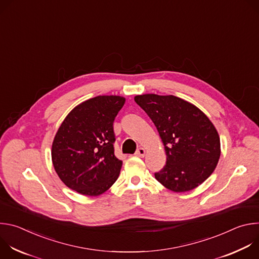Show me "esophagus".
Returning a JSON list of instances; mask_svg holds the SVG:
<instances>
[{"mask_svg":"<svg viewBox=\"0 0 259 259\" xmlns=\"http://www.w3.org/2000/svg\"><path fill=\"white\" fill-rule=\"evenodd\" d=\"M135 155H136L137 157L142 158V157H144V156H145V150L143 149V147H139V149L136 151Z\"/></svg>","mask_w":259,"mask_h":259,"instance_id":"1","label":"esophagus"}]
</instances>
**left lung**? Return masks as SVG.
<instances>
[{
    "instance_id": "obj_1",
    "label": "left lung",
    "mask_w": 259,
    "mask_h": 259,
    "mask_svg": "<svg viewBox=\"0 0 259 259\" xmlns=\"http://www.w3.org/2000/svg\"><path fill=\"white\" fill-rule=\"evenodd\" d=\"M135 102L154 122L167 156L156 179L175 193L189 192L214 171L220 139L212 122L196 105L173 95L143 94Z\"/></svg>"
}]
</instances>
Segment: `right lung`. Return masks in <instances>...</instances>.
<instances>
[{
  "label": "right lung",
  "instance_id": "add662e5",
  "mask_svg": "<svg viewBox=\"0 0 259 259\" xmlns=\"http://www.w3.org/2000/svg\"><path fill=\"white\" fill-rule=\"evenodd\" d=\"M124 103L122 96H96L77 105L63 120L51 156L67 188L95 197L116 182L123 162L115 156L113 124Z\"/></svg>",
  "mask_w": 259,
  "mask_h": 259
}]
</instances>
